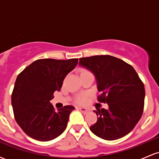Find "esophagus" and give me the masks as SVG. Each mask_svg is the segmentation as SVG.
Masks as SVG:
<instances>
[{
	"label": "esophagus",
	"instance_id": "esophagus-1",
	"mask_svg": "<svg viewBox=\"0 0 159 159\" xmlns=\"http://www.w3.org/2000/svg\"><path fill=\"white\" fill-rule=\"evenodd\" d=\"M78 109H79L80 111H81L82 113H83V114H87V113L89 112V111L87 110V109H86V108H84V107H78Z\"/></svg>",
	"mask_w": 159,
	"mask_h": 159
}]
</instances>
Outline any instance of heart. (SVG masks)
Instances as JSON below:
<instances>
[{
  "label": "heart",
  "instance_id": "obj_1",
  "mask_svg": "<svg viewBox=\"0 0 159 159\" xmlns=\"http://www.w3.org/2000/svg\"><path fill=\"white\" fill-rule=\"evenodd\" d=\"M87 101V96L85 94H81L79 95L77 98H76V102L78 104H85Z\"/></svg>",
  "mask_w": 159,
  "mask_h": 159
}]
</instances>
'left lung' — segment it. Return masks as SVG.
Returning <instances> with one entry per match:
<instances>
[{"label": "left lung", "instance_id": "left-lung-1", "mask_svg": "<svg viewBox=\"0 0 159 159\" xmlns=\"http://www.w3.org/2000/svg\"><path fill=\"white\" fill-rule=\"evenodd\" d=\"M79 65L96 77L101 94L99 102L108 108H97V122L90 131L107 140H114L129 134L138 123L144 106L145 89L136 71L125 61L110 55L81 58Z\"/></svg>", "mask_w": 159, "mask_h": 159}]
</instances>
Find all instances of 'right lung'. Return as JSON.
I'll return each instance as SVG.
<instances>
[{
    "label": "right lung",
    "instance_id": "add662e5",
    "mask_svg": "<svg viewBox=\"0 0 159 159\" xmlns=\"http://www.w3.org/2000/svg\"><path fill=\"white\" fill-rule=\"evenodd\" d=\"M78 62V58L37 60L18 75L12 106L16 122L29 137L48 141L65 131L75 107L66 105L55 111L50 101L53 93L61 90L65 77Z\"/></svg>",
    "mask_w": 159,
    "mask_h": 159
}]
</instances>
